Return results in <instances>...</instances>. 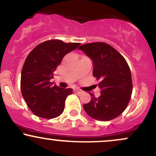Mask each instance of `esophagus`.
Instances as JSON below:
<instances>
[{"mask_svg": "<svg viewBox=\"0 0 156 156\" xmlns=\"http://www.w3.org/2000/svg\"><path fill=\"white\" fill-rule=\"evenodd\" d=\"M74 91H75V92L78 93V94H80V93H82V92H83V91L80 90V89H74Z\"/></svg>", "mask_w": 156, "mask_h": 156, "instance_id": "esophagus-1", "label": "esophagus"}]
</instances>
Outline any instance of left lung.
<instances>
[{
	"label": "left lung",
	"instance_id": "1",
	"mask_svg": "<svg viewBox=\"0 0 156 156\" xmlns=\"http://www.w3.org/2000/svg\"><path fill=\"white\" fill-rule=\"evenodd\" d=\"M78 49L92 61L93 76L101 81V95L95 98L89 92L91 101L83 105L84 111L96 120H112L124 112L131 97L129 66L119 52L104 42L82 44Z\"/></svg>",
	"mask_w": 156,
	"mask_h": 156
}]
</instances>
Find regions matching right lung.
Masks as SVG:
<instances>
[{
	"instance_id": "1",
	"label": "right lung",
	"mask_w": 156,
	"mask_h": 156,
	"mask_svg": "<svg viewBox=\"0 0 156 156\" xmlns=\"http://www.w3.org/2000/svg\"><path fill=\"white\" fill-rule=\"evenodd\" d=\"M80 44L53 39L38 44L27 56L21 72V92L36 116L53 119L62 114L66 98L73 91L53 86L50 80L64 55Z\"/></svg>"
}]
</instances>
